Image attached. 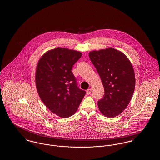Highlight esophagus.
Segmentation results:
<instances>
[{
	"label": "esophagus",
	"mask_w": 160,
	"mask_h": 160,
	"mask_svg": "<svg viewBox=\"0 0 160 160\" xmlns=\"http://www.w3.org/2000/svg\"><path fill=\"white\" fill-rule=\"evenodd\" d=\"M91 89H88V90L86 91V93H87L88 95H89V94L91 93Z\"/></svg>",
	"instance_id": "obj_1"
}]
</instances>
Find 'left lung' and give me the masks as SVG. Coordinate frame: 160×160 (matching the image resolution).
Segmentation results:
<instances>
[{
    "label": "left lung",
    "mask_w": 160,
    "mask_h": 160,
    "mask_svg": "<svg viewBox=\"0 0 160 160\" xmlns=\"http://www.w3.org/2000/svg\"><path fill=\"white\" fill-rule=\"evenodd\" d=\"M104 88V95L98 101L101 113L113 118L128 106L135 89L132 66L124 54L113 48L89 53Z\"/></svg>",
    "instance_id": "obj_1"
}]
</instances>
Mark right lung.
Returning a JSON list of instances; mask_svg holds the SVG:
<instances>
[{
	"mask_svg": "<svg viewBox=\"0 0 160 160\" xmlns=\"http://www.w3.org/2000/svg\"><path fill=\"white\" fill-rule=\"evenodd\" d=\"M80 52L56 48L46 52L36 69V86L47 108L61 118L74 114L86 91L77 86L72 66L81 58Z\"/></svg>",
	"mask_w": 160,
	"mask_h": 160,
	"instance_id": "right-lung-1",
	"label": "right lung"
}]
</instances>
